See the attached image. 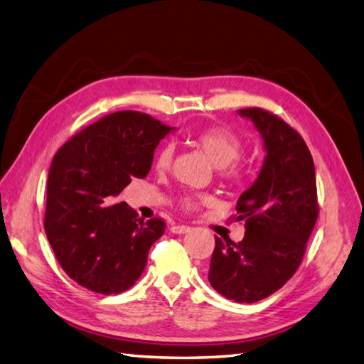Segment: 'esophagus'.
Instances as JSON below:
<instances>
[{"mask_svg": "<svg viewBox=\"0 0 364 364\" xmlns=\"http://www.w3.org/2000/svg\"><path fill=\"white\" fill-rule=\"evenodd\" d=\"M191 230V228H188V225H173L171 228V232L173 233H187V232H190Z\"/></svg>", "mask_w": 364, "mask_h": 364, "instance_id": "34e87169", "label": "esophagus"}]
</instances>
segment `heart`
<instances>
[{"label":"heart","instance_id":"obj_1","mask_svg":"<svg viewBox=\"0 0 364 364\" xmlns=\"http://www.w3.org/2000/svg\"><path fill=\"white\" fill-rule=\"evenodd\" d=\"M193 143L204 152L216 168H221V174L225 179L230 182H240L243 179V168L235 164V160L243 152V143H241L237 135L224 131V129L208 127L195 134ZM174 151L171 144H166V146L159 151L156 159V168L159 171H166L171 166ZM208 200L210 196L207 195H185L181 199V205L185 210H196L200 205L207 204Z\"/></svg>","mask_w":364,"mask_h":364}]
</instances>
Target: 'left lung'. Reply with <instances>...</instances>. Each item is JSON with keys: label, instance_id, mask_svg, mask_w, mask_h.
<instances>
[{"label": "left lung", "instance_id": "obj_1", "mask_svg": "<svg viewBox=\"0 0 364 364\" xmlns=\"http://www.w3.org/2000/svg\"><path fill=\"white\" fill-rule=\"evenodd\" d=\"M260 132L266 156L255 182L238 198L245 238H215L208 282L221 296L252 304L276 293L301 264L318 220L314 164L304 139L271 112L237 110Z\"/></svg>", "mask_w": 364, "mask_h": 364}]
</instances>
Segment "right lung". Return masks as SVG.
<instances>
[{"label": "right lung", "mask_w": 364, "mask_h": 364, "mask_svg": "<svg viewBox=\"0 0 364 364\" xmlns=\"http://www.w3.org/2000/svg\"><path fill=\"white\" fill-rule=\"evenodd\" d=\"M173 131L134 110L87 126L55 152L48 174L45 232L70 279L100 294L131 288L165 221L144 223L126 203L112 204L132 179L146 177L154 149Z\"/></svg>", "instance_id": "add662e5"}]
</instances>
